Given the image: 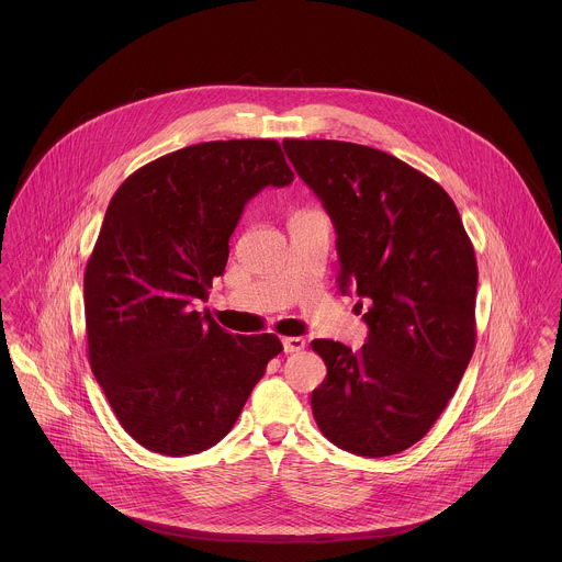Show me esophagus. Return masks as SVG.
Returning a JSON list of instances; mask_svg holds the SVG:
<instances>
[{"mask_svg": "<svg viewBox=\"0 0 562 562\" xmlns=\"http://www.w3.org/2000/svg\"><path fill=\"white\" fill-rule=\"evenodd\" d=\"M305 348V339L303 337H283V350L288 355L292 352H301Z\"/></svg>", "mask_w": 562, "mask_h": 562, "instance_id": "obj_1", "label": "esophagus"}]
</instances>
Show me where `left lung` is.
<instances>
[{"label": "left lung", "instance_id": "left-lung-1", "mask_svg": "<svg viewBox=\"0 0 562 562\" xmlns=\"http://www.w3.org/2000/svg\"><path fill=\"white\" fill-rule=\"evenodd\" d=\"M283 149L335 225L341 294L368 305L359 352L312 341L326 366L314 417L341 450L398 454L430 430L474 355V246L450 194L398 158L341 140Z\"/></svg>", "mask_w": 562, "mask_h": 562}]
</instances>
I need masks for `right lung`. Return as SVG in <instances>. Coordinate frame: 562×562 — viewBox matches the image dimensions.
<instances>
[{"mask_svg":"<svg viewBox=\"0 0 562 562\" xmlns=\"http://www.w3.org/2000/svg\"><path fill=\"white\" fill-rule=\"evenodd\" d=\"M277 140L192 145L114 192L83 272L88 361L121 426L166 457L218 443L283 346L196 312L229 257L241 210L292 183Z\"/></svg>","mask_w":562,"mask_h":562,"instance_id":"right-lung-1","label":"right lung"}]
</instances>
